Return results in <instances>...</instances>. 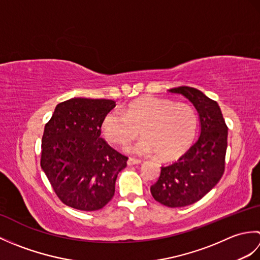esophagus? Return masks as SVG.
I'll return each mask as SVG.
<instances>
[{
  "instance_id": "1",
  "label": "esophagus",
  "mask_w": 260,
  "mask_h": 260,
  "mask_svg": "<svg viewBox=\"0 0 260 260\" xmlns=\"http://www.w3.org/2000/svg\"><path fill=\"white\" fill-rule=\"evenodd\" d=\"M142 161L141 159H137V158H133V157H129L128 159H127V165H135V164H140Z\"/></svg>"
}]
</instances>
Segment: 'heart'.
<instances>
[{
  "label": "heart",
  "instance_id": "b5f03b06",
  "mask_svg": "<svg viewBox=\"0 0 260 260\" xmlns=\"http://www.w3.org/2000/svg\"><path fill=\"white\" fill-rule=\"evenodd\" d=\"M198 115L192 105L167 98L142 97L129 103L123 112L109 110L102 121L107 142L126 146L141 134L144 136L132 148L137 154L156 153L171 159L187 150L197 133Z\"/></svg>",
  "mask_w": 260,
  "mask_h": 260
}]
</instances>
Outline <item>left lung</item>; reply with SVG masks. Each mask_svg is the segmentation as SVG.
<instances>
[{"label":"left lung","instance_id":"left-lung-1","mask_svg":"<svg viewBox=\"0 0 260 260\" xmlns=\"http://www.w3.org/2000/svg\"><path fill=\"white\" fill-rule=\"evenodd\" d=\"M181 93L199 113L201 133L178 161L162 165L159 178L151 186L153 198L163 206L180 208L200 200L218 183L224 172L228 127L217 102L200 90L182 86L169 89Z\"/></svg>","mask_w":260,"mask_h":260}]
</instances>
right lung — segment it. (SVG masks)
Wrapping results in <instances>:
<instances>
[{
    "label": "right lung",
    "mask_w": 260,
    "mask_h": 260,
    "mask_svg": "<svg viewBox=\"0 0 260 260\" xmlns=\"http://www.w3.org/2000/svg\"><path fill=\"white\" fill-rule=\"evenodd\" d=\"M114 107L109 99L71 98L57 105L45 126L40 164L66 206L95 211L115 194L128 157L101 137L104 116Z\"/></svg>",
    "instance_id": "obj_1"
}]
</instances>
